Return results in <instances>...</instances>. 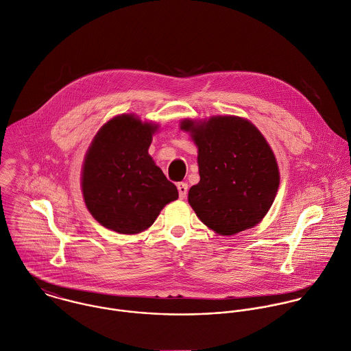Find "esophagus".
Wrapping results in <instances>:
<instances>
[{"label": "esophagus", "instance_id": "esophagus-1", "mask_svg": "<svg viewBox=\"0 0 351 351\" xmlns=\"http://www.w3.org/2000/svg\"><path fill=\"white\" fill-rule=\"evenodd\" d=\"M178 191H179V197L180 199H184L187 197V191H189V186L187 183H178Z\"/></svg>", "mask_w": 351, "mask_h": 351}]
</instances>
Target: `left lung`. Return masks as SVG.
<instances>
[{
  "instance_id": "8db88e82",
  "label": "left lung",
  "mask_w": 351,
  "mask_h": 351,
  "mask_svg": "<svg viewBox=\"0 0 351 351\" xmlns=\"http://www.w3.org/2000/svg\"><path fill=\"white\" fill-rule=\"evenodd\" d=\"M180 129L198 147L201 180L189 191L198 218L222 236L259 223L280 187L278 164L263 134L233 115L184 119Z\"/></svg>"
}]
</instances>
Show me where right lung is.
I'll use <instances>...</instances> for the list:
<instances>
[{
  "label": "right lung",
  "instance_id": "add662e5",
  "mask_svg": "<svg viewBox=\"0 0 351 351\" xmlns=\"http://www.w3.org/2000/svg\"><path fill=\"white\" fill-rule=\"evenodd\" d=\"M158 125L122 114L101 126L84 160L85 205L104 228L123 234L147 229L179 193L147 149Z\"/></svg>",
  "mask_w": 351,
  "mask_h": 351
}]
</instances>
